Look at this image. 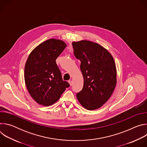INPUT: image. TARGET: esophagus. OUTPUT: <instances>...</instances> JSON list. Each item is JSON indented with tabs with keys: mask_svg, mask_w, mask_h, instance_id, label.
I'll return each mask as SVG.
<instances>
[{
	"mask_svg": "<svg viewBox=\"0 0 147 147\" xmlns=\"http://www.w3.org/2000/svg\"><path fill=\"white\" fill-rule=\"evenodd\" d=\"M69 84H70V86H71L73 85V82H72V81L70 80V81H69Z\"/></svg>",
	"mask_w": 147,
	"mask_h": 147,
	"instance_id": "34e87169",
	"label": "esophagus"
}]
</instances>
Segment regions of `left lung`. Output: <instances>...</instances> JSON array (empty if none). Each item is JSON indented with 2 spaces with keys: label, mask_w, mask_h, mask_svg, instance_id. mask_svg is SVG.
<instances>
[{
  "label": "left lung",
  "mask_w": 147,
  "mask_h": 147,
  "mask_svg": "<svg viewBox=\"0 0 147 147\" xmlns=\"http://www.w3.org/2000/svg\"><path fill=\"white\" fill-rule=\"evenodd\" d=\"M72 45L75 57L81 61L84 78L77 99L86 109H98L109 99L116 85L114 59L105 48L90 40L73 42Z\"/></svg>",
  "instance_id": "1"
}]
</instances>
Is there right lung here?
<instances>
[{
  "label": "right lung",
  "instance_id": "obj_1",
  "mask_svg": "<svg viewBox=\"0 0 147 147\" xmlns=\"http://www.w3.org/2000/svg\"><path fill=\"white\" fill-rule=\"evenodd\" d=\"M66 47L63 40L50 39L37 46L27 60L26 85L32 98L39 105H51L70 86L69 82L63 80L56 62Z\"/></svg>",
  "mask_w": 147,
  "mask_h": 147
}]
</instances>
